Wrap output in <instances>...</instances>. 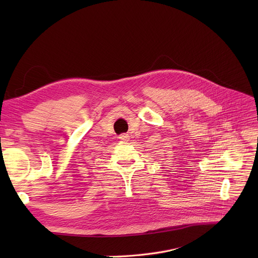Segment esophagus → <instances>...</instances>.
I'll use <instances>...</instances> for the list:
<instances>
[{
  "instance_id": "34e87169",
  "label": "esophagus",
  "mask_w": 258,
  "mask_h": 258,
  "mask_svg": "<svg viewBox=\"0 0 258 258\" xmlns=\"http://www.w3.org/2000/svg\"><path fill=\"white\" fill-rule=\"evenodd\" d=\"M118 139L121 140L122 142H128L129 139H130V136L127 135V134H122V135H120V136L118 137Z\"/></svg>"
}]
</instances>
